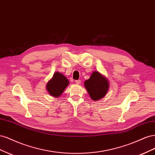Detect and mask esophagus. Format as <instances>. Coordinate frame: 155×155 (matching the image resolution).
<instances>
[{
  "mask_svg": "<svg viewBox=\"0 0 155 155\" xmlns=\"http://www.w3.org/2000/svg\"><path fill=\"white\" fill-rule=\"evenodd\" d=\"M81 80H80V79H78V80H76V81H75V82H76V83H77V84H80L81 83Z\"/></svg>",
  "mask_w": 155,
  "mask_h": 155,
  "instance_id": "1",
  "label": "esophagus"
}]
</instances>
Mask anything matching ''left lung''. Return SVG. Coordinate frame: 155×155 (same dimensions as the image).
<instances>
[{
	"instance_id": "left-lung-1",
	"label": "left lung",
	"mask_w": 155,
	"mask_h": 155,
	"mask_svg": "<svg viewBox=\"0 0 155 155\" xmlns=\"http://www.w3.org/2000/svg\"><path fill=\"white\" fill-rule=\"evenodd\" d=\"M85 87L94 101L104 97L109 89V81L98 72H94L85 81Z\"/></svg>"
}]
</instances>
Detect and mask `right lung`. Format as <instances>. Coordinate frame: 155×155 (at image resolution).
Wrapping results in <instances>:
<instances>
[{"mask_svg":"<svg viewBox=\"0 0 155 155\" xmlns=\"http://www.w3.org/2000/svg\"><path fill=\"white\" fill-rule=\"evenodd\" d=\"M68 83L67 78L62 74L55 72L53 78L47 83L46 88L51 96L59 97L68 85Z\"/></svg>","mask_w":155,"mask_h":155,"instance_id":"obj_1","label":"right lung"}]
</instances>
